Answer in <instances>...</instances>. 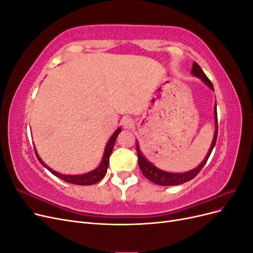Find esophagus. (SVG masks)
Instances as JSON below:
<instances>
[{
	"label": "esophagus",
	"mask_w": 253,
	"mask_h": 253,
	"mask_svg": "<svg viewBox=\"0 0 253 253\" xmlns=\"http://www.w3.org/2000/svg\"><path fill=\"white\" fill-rule=\"evenodd\" d=\"M121 124L126 128H132L134 126V120L131 117L126 116L121 119Z\"/></svg>",
	"instance_id": "obj_1"
}]
</instances>
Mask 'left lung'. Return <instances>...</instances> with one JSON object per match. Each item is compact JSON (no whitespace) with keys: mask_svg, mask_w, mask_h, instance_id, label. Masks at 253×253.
I'll list each match as a JSON object with an SVG mask.
<instances>
[{"mask_svg":"<svg viewBox=\"0 0 253 253\" xmlns=\"http://www.w3.org/2000/svg\"><path fill=\"white\" fill-rule=\"evenodd\" d=\"M191 74L195 77L200 78L207 86H208L210 89L214 90L213 84L211 83V81L208 79V77L205 75V73L203 72V70L201 68V66L198 65L196 62L193 63L192 70H191ZM214 122H215V131H214V136L212 139V143L210 145V149L207 153V155L205 157V159L203 162L198 165L194 169L183 172V173H173V172H167L164 170H160L156 166L153 165L151 162L145 158L143 156V154L140 151L139 148V143L138 141L136 140V150H137V155H138V165L140 170L142 172V174L147 177L149 180H151L152 182L156 183V185L159 186H178L181 185V183H185L191 179H193L195 176L201 172V170L203 169V167L206 165L207 160H208L211 152L215 145L216 142V138H217V112H216V102L214 104Z\"/></svg>","mask_w":253,"mask_h":253,"instance_id":"8db88e82","label":"left lung"}]
</instances>
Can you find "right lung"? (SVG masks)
I'll use <instances>...</instances> for the list:
<instances>
[{"instance_id": "obj_1", "label": "right lung", "mask_w": 253, "mask_h": 253, "mask_svg": "<svg viewBox=\"0 0 253 253\" xmlns=\"http://www.w3.org/2000/svg\"><path fill=\"white\" fill-rule=\"evenodd\" d=\"M120 132H121V127H118L116 131L114 132V134L111 136V138L109 139L108 143H106V145H105L104 153H103V156H102V160H101L100 165H99L95 170L87 172V173H84V174H80V175H66V174H61V173L53 171L51 168H49L46 164L43 163V160L40 158V156L37 153L36 149H35V152H36V155H37L38 159H39V162L42 164V166L46 168V169L50 173H52L53 175L57 176V177L63 179L66 182L74 183V185H79V186L94 185V183H97L98 181H100L105 176L106 171H108L109 164H110V156H111L112 152H113L115 141H116L117 136L119 135Z\"/></svg>"}]
</instances>
